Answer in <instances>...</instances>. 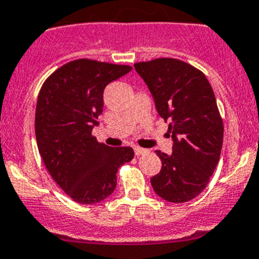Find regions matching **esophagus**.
<instances>
[{"label": "esophagus", "instance_id": "1", "mask_svg": "<svg viewBox=\"0 0 259 259\" xmlns=\"http://www.w3.org/2000/svg\"><path fill=\"white\" fill-rule=\"evenodd\" d=\"M146 153H148V150H146V149H142V148H140V146H135V154H136L137 156L142 155V154H146Z\"/></svg>", "mask_w": 259, "mask_h": 259}]
</instances>
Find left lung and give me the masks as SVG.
I'll use <instances>...</instances> for the list:
<instances>
[{
    "mask_svg": "<svg viewBox=\"0 0 259 259\" xmlns=\"http://www.w3.org/2000/svg\"><path fill=\"white\" fill-rule=\"evenodd\" d=\"M155 103L169 123L172 154L156 151L162 169L151 177L156 195L185 203L207 187L220 160L224 123L207 77L177 59H155L135 64Z\"/></svg>",
    "mask_w": 259,
    "mask_h": 259,
    "instance_id": "8db88e82",
    "label": "left lung"
}]
</instances>
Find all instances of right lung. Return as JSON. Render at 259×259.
<instances>
[{
  "label": "right lung",
  "instance_id": "add662e5",
  "mask_svg": "<svg viewBox=\"0 0 259 259\" xmlns=\"http://www.w3.org/2000/svg\"><path fill=\"white\" fill-rule=\"evenodd\" d=\"M131 69L79 59L52 73L38 95V150L54 181L79 204L108 198L117 186L118 168L135 155L130 146L111 148L92 136L103 113L104 90Z\"/></svg>",
  "mask_w": 259,
  "mask_h": 259
}]
</instances>
